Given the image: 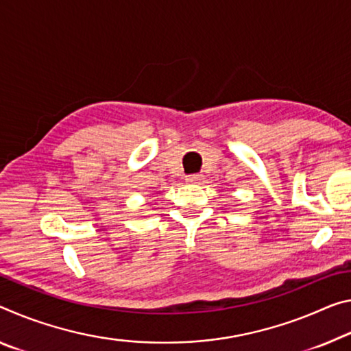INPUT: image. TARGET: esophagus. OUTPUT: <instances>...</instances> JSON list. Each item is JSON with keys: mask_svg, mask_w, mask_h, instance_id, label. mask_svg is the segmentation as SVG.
Returning a JSON list of instances; mask_svg holds the SVG:
<instances>
[{"mask_svg": "<svg viewBox=\"0 0 351 351\" xmlns=\"http://www.w3.org/2000/svg\"><path fill=\"white\" fill-rule=\"evenodd\" d=\"M186 181L191 182V184H198V182L203 181V175H187Z\"/></svg>", "mask_w": 351, "mask_h": 351, "instance_id": "obj_1", "label": "esophagus"}]
</instances>
